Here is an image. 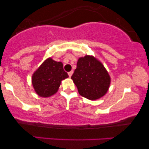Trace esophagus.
Wrapping results in <instances>:
<instances>
[{"label":"esophagus","mask_w":149,"mask_h":149,"mask_svg":"<svg viewBox=\"0 0 149 149\" xmlns=\"http://www.w3.org/2000/svg\"><path fill=\"white\" fill-rule=\"evenodd\" d=\"M68 76H69V77H70L71 76H72V74H73V71L72 70V71H70V72H69L68 73Z\"/></svg>","instance_id":"obj_1"}]
</instances>
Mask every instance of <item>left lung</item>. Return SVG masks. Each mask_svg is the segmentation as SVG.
<instances>
[{"mask_svg":"<svg viewBox=\"0 0 149 149\" xmlns=\"http://www.w3.org/2000/svg\"><path fill=\"white\" fill-rule=\"evenodd\" d=\"M71 79L79 94L91 100L104 95L111 83L109 73L102 63L89 56L79 59Z\"/></svg>","mask_w":149,"mask_h":149,"instance_id":"8db88e82","label":"left lung"}]
</instances>
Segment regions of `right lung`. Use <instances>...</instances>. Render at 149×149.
<instances>
[{"label":"right lung","instance_id":"right-lung-1","mask_svg":"<svg viewBox=\"0 0 149 149\" xmlns=\"http://www.w3.org/2000/svg\"><path fill=\"white\" fill-rule=\"evenodd\" d=\"M68 77L62 62L48 58L32 75V85L38 95L49 97L58 91L61 81Z\"/></svg>","mask_w":149,"mask_h":149}]
</instances>
